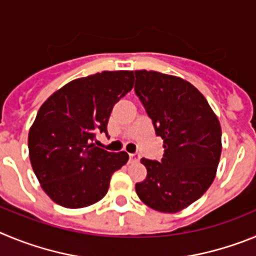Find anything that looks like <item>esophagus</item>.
Listing matches in <instances>:
<instances>
[{
    "label": "esophagus",
    "mask_w": 256,
    "mask_h": 256,
    "mask_svg": "<svg viewBox=\"0 0 256 256\" xmlns=\"http://www.w3.org/2000/svg\"><path fill=\"white\" fill-rule=\"evenodd\" d=\"M130 156V160H134V162H138L140 160V154L139 153H130L128 154Z\"/></svg>",
    "instance_id": "34e87169"
}]
</instances>
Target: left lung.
Masks as SVG:
<instances>
[{
    "mask_svg": "<svg viewBox=\"0 0 256 256\" xmlns=\"http://www.w3.org/2000/svg\"><path fill=\"white\" fill-rule=\"evenodd\" d=\"M135 93L164 148L160 162L142 158L148 174L135 190L150 208L176 213L213 182L222 152L220 121L204 96L186 80L146 70L135 71Z\"/></svg>",
    "mask_w": 256,
    "mask_h": 256,
    "instance_id": "8db88e82",
    "label": "left lung"
}]
</instances>
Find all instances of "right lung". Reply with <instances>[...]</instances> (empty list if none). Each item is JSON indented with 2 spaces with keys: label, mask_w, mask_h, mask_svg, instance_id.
I'll use <instances>...</instances> for the list:
<instances>
[{
  "label": "right lung",
  "mask_w": 256,
  "mask_h": 256,
  "mask_svg": "<svg viewBox=\"0 0 256 256\" xmlns=\"http://www.w3.org/2000/svg\"><path fill=\"white\" fill-rule=\"evenodd\" d=\"M134 86L132 71H103L72 80L39 108L29 130V158L46 194L65 208L100 202L114 171L126 164V152L94 144L107 132L114 106Z\"/></svg>",
  "instance_id": "1"
}]
</instances>
